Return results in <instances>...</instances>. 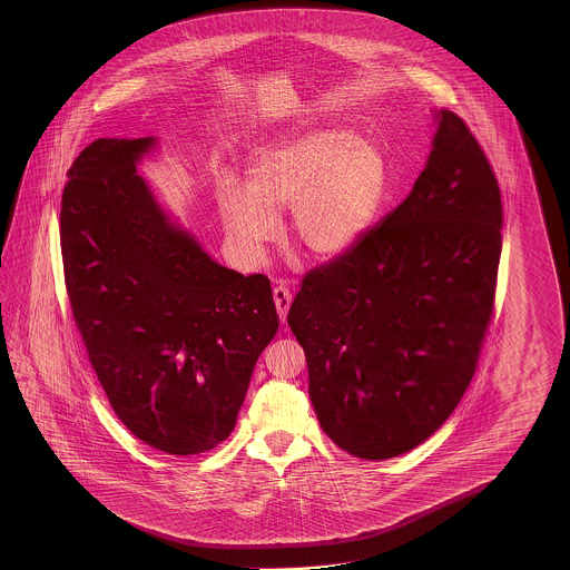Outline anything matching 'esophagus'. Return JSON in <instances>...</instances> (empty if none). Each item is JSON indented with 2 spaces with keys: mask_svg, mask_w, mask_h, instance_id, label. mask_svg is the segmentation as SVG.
<instances>
[{
  "mask_svg": "<svg viewBox=\"0 0 570 570\" xmlns=\"http://www.w3.org/2000/svg\"><path fill=\"white\" fill-rule=\"evenodd\" d=\"M273 297H275V305H277V312H279L281 322L285 324L287 320V312H289L291 305V293L285 285H277L273 289Z\"/></svg>",
  "mask_w": 570,
  "mask_h": 570,
  "instance_id": "34e87169",
  "label": "esophagus"
}]
</instances>
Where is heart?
I'll list each match as a JSON object with an SVG mask.
<instances>
[{
  "label": "heart",
  "instance_id": "heart-1",
  "mask_svg": "<svg viewBox=\"0 0 570 570\" xmlns=\"http://www.w3.org/2000/svg\"><path fill=\"white\" fill-rule=\"evenodd\" d=\"M381 146L346 126H320L261 148L248 163V185L222 187V218L248 256L263 255L291 207L295 243L314 258L348 253L371 226L387 191Z\"/></svg>",
  "mask_w": 570,
  "mask_h": 570
}]
</instances>
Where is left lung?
Instances as JSON below:
<instances>
[{"mask_svg": "<svg viewBox=\"0 0 570 570\" xmlns=\"http://www.w3.org/2000/svg\"><path fill=\"white\" fill-rule=\"evenodd\" d=\"M407 199L291 303L322 430L356 459L422 444L462 400L493 315L503 207L469 126L436 116Z\"/></svg>", "mask_w": 570, "mask_h": 570, "instance_id": "8db88e82", "label": "left lung"}]
</instances>
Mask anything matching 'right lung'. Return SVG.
I'll use <instances>...</instances> for the list:
<instances>
[{
	"label": "right lung",
	"mask_w": 570,
	"mask_h": 570,
	"mask_svg": "<svg viewBox=\"0 0 570 570\" xmlns=\"http://www.w3.org/2000/svg\"><path fill=\"white\" fill-rule=\"evenodd\" d=\"M157 138H97L62 189L75 324L109 405L148 446L189 456L230 436L279 327L271 281L222 267L158 206L136 165Z\"/></svg>",
	"instance_id": "right-lung-1"
}]
</instances>
